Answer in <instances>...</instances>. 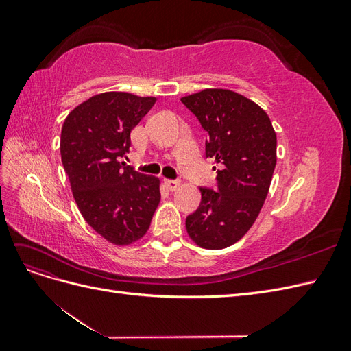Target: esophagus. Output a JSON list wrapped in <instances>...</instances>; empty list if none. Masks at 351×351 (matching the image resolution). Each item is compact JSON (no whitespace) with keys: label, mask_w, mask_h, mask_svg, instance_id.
Here are the masks:
<instances>
[{"label":"esophagus","mask_w":351,"mask_h":351,"mask_svg":"<svg viewBox=\"0 0 351 351\" xmlns=\"http://www.w3.org/2000/svg\"><path fill=\"white\" fill-rule=\"evenodd\" d=\"M164 184H165V187L169 190V192H174L176 189H178L180 182H177V180H165Z\"/></svg>","instance_id":"obj_1"}]
</instances>
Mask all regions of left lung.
<instances>
[{"label": "left lung", "instance_id": "1", "mask_svg": "<svg viewBox=\"0 0 351 351\" xmlns=\"http://www.w3.org/2000/svg\"><path fill=\"white\" fill-rule=\"evenodd\" d=\"M182 102L208 132L205 152L219 167L217 192L199 189L202 200L186 218L187 234L204 249H226L250 230L267 199L277 134L268 114L237 92L205 89Z\"/></svg>", "mask_w": 351, "mask_h": 351}]
</instances>
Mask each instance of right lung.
Returning <instances> with one entry per match:
<instances>
[{"label":"right lung","instance_id":"right-lung-1","mask_svg":"<svg viewBox=\"0 0 351 351\" xmlns=\"http://www.w3.org/2000/svg\"><path fill=\"white\" fill-rule=\"evenodd\" d=\"M156 98L127 92L95 95L74 108L61 129V161L88 224L117 246L142 239L158 208L159 178L120 162L130 133Z\"/></svg>","mask_w":351,"mask_h":351}]
</instances>
